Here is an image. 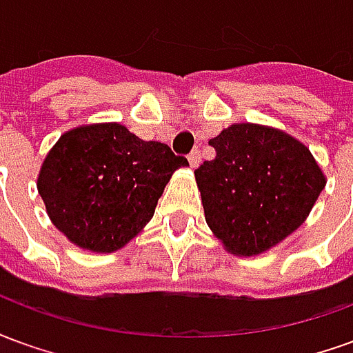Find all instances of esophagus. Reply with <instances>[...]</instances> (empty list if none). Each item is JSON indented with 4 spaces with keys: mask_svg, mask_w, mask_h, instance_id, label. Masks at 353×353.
Here are the masks:
<instances>
[{
    "mask_svg": "<svg viewBox=\"0 0 353 353\" xmlns=\"http://www.w3.org/2000/svg\"><path fill=\"white\" fill-rule=\"evenodd\" d=\"M189 164H191V168H196V166L200 164V151H199V149L191 151V154H189Z\"/></svg>",
    "mask_w": 353,
    "mask_h": 353,
    "instance_id": "esophagus-1",
    "label": "esophagus"
}]
</instances>
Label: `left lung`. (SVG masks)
<instances>
[{
	"instance_id": "8db88e82",
	"label": "left lung",
	"mask_w": 353,
	"mask_h": 353,
	"mask_svg": "<svg viewBox=\"0 0 353 353\" xmlns=\"http://www.w3.org/2000/svg\"><path fill=\"white\" fill-rule=\"evenodd\" d=\"M215 159L194 172L208 227L236 257H255L291 236L327 177L303 141L255 123H234L210 139Z\"/></svg>"
}]
</instances>
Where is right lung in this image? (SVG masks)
<instances>
[{"mask_svg": "<svg viewBox=\"0 0 353 353\" xmlns=\"http://www.w3.org/2000/svg\"><path fill=\"white\" fill-rule=\"evenodd\" d=\"M181 166L161 141H143L121 123L64 132L37 176L47 215L73 245L92 253L121 250L151 221L170 177Z\"/></svg>", "mask_w": 353, "mask_h": 353, "instance_id": "add662e5", "label": "right lung"}]
</instances>
